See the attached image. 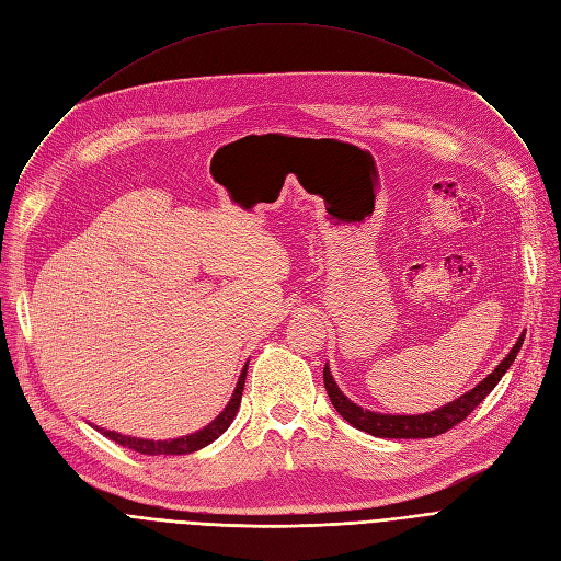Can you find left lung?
<instances>
[{"label": "left lung", "instance_id": "1", "mask_svg": "<svg viewBox=\"0 0 561 561\" xmlns=\"http://www.w3.org/2000/svg\"><path fill=\"white\" fill-rule=\"evenodd\" d=\"M523 339H525V334H520V339L516 341L510 355L500 362L495 366V370L489 377H484L476 389H470L455 402L440 407L436 411H430V414H421V416H416V414L414 416L377 414V411L355 404L352 400H347L343 396V391L336 387V381L328 366L322 368V379H325V389H328V396H330L334 409L352 427H357V430L368 432L379 438H432V436H438V434L453 430L457 423H461L470 414V411H473L495 389L500 377H503L507 373V368L514 364L518 350L523 345Z\"/></svg>", "mask_w": 561, "mask_h": 561}]
</instances>
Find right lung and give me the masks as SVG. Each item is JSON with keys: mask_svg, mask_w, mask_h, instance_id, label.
Wrapping results in <instances>:
<instances>
[{"mask_svg": "<svg viewBox=\"0 0 561 561\" xmlns=\"http://www.w3.org/2000/svg\"><path fill=\"white\" fill-rule=\"evenodd\" d=\"M245 375H248V366L243 368L239 381H236V389L231 393V400L227 402V407L220 411L218 419H214L204 430L182 436V438H172V440H147V438H136V436H125L117 432H104V436H108L111 440H115L117 446L129 448L134 453L140 455H191L204 446L214 444V440L231 425V421L236 419V411L241 407V398H243V387H245Z\"/></svg>", "mask_w": 561, "mask_h": 561, "instance_id": "1", "label": "right lung"}]
</instances>
